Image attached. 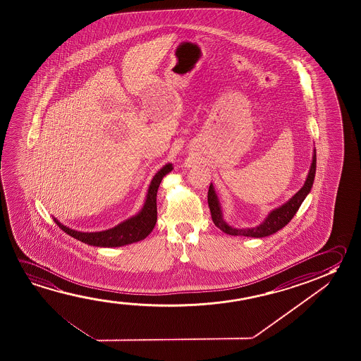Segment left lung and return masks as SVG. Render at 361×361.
Masks as SVG:
<instances>
[{
    "instance_id": "left-lung-1",
    "label": "left lung",
    "mask_w": 361,
    "mask_h": 361,
    "mask_svg": "<svg viewBox=\"0 0 361 361\" xmlns=\"http://www.w3.org/2000/svg\"><path fill=\"white\" fill-rule=\"evenodd\" d=\"M314 173H316V151L313 152L312 164H311V169L308 172L307 180H306L305 185L302 186L301 190L292 199L287 201L284 205L278 207V209H274L262 224L255 226V228H247V229L231 228L225 223L224 219L221 216V210H220V205H219L218 197H216V194L214 191L213 185H210L209 191H207V202H209L214 224L216 225L220 231H224L229 235H243V237L252 238H263L271 235L273 233H276V231L282 229L283 226L288 224L290 219L295 216L297 210L301 207L302 201L305 200V197L311 191L313 180H314Z\"/></svg>"
}]
</instances>
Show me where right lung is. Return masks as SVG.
I'll return each mask as SVG.
<instances>
[{
    "label": "right lung",
    "mask_w": 361,
    "mask_h": 361,
    "mask_svg": "<svg viewBox=\"0 0 361 361\" xmlns=\"http://www.w3.org/2000/svg\"><path fill=\"white\" fill-rule=\"evenodd\" d=\"M171 170V164L164 166L151 181L142 210L112 229L98 231V233H82V231H73L66 228L64 225L60 224L56 219H55V223L59 225L61 231H66V234H69L71 237L94 247L109 248V247H122L130 243L140 242L152 231L157 221V204H156L157 190L160 186L161 180Z\"/></svg>",
    "instance_id": "add662e5"
}]
</instances>
